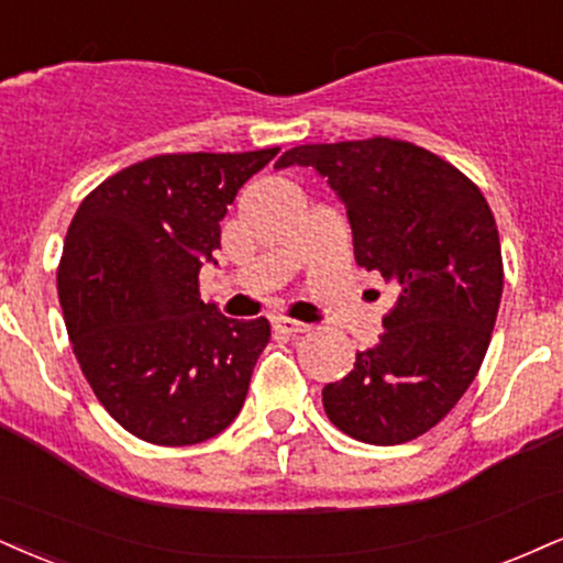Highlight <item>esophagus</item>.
<instances>
[{
    "label": "esophagus",
    "instance_id": "1",
    "mask_svg": "<svg viewBox=\"0 0 563 563\" xmlns=\"http://www.w3.org/2000/svg\"><path fill=\"white\" fill-rule=\"evenodd\" d=\"M275 330L277 333H286V335H301V333H309V324L307 322H299V320H288V317H277L275 320Z\"/></svg>",
    "mask_w": 563,
    "mask_h": 563
}]
</instances>
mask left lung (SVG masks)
<instances>
[{
    "mask_svg": "<svg viewBox=\"0 0 563 563\" xmlns=\"http://www.w3.org/2000/svg\"><path fill=\"white\" fill-rule=\"evenodd\" d=\"M311 167L346 205L354 256L398 288L375 346L322 388L330 422L372 445L424 435L483 364L504 294L498 228L451 162L396 139L303 144L275 167Z\"/></svg>",
    "mask_w": 563,
    "mask_h": 563,
    "instance_id": "left-lung-1",
    "label": "left lung"
}]
</instances>
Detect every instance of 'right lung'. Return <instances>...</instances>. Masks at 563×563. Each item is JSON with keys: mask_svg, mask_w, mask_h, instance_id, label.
I'll return each instance as SVG.
<instances>
[{"mask_svg": "<svg viewBox=\"0 0 563 563\" xmlns=\"http://www.w3.org/2000/svg\"><path fill=\"white\" fill-rule=\"evenodd\" d=\"M277 152L135 162L99 183L67 228L57 290L73 351L99 404L146 443L214 438L246 401L269 322L201 301L199 269L214 262L228 205Z\"/></svg>", "mask_w": 563, "mask_h": 563, "instance_id": "right-lung-1", "label": "right lung"}]
</instances>
